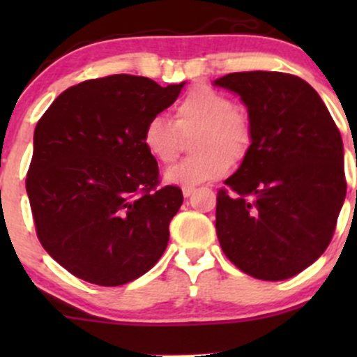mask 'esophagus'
<instances>
[{
    "instance_id": "34e87169",
    "label": "esophagus",
    "mask_w": 357,
    "mask_h": 357,
    "mask_svg": "<svg viewBox=\"0 0 357 357\" xmlns=\"http://www.w3.org/2000/svg\"><path fill=\"white\" fill-rule=\"evenodd\" d=\"M195 191H196V188L190 186V184H184V186H183V195L186 196V198H188V196H191Z\"/></svg>"
}]
</instances>
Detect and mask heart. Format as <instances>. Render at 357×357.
Listing matches in <instances>:
<instances>
[{
	"label": "heart",
	"mask_w": 357,
	"mask_h": 357,
	"mask_svg": "<svg viewBox=\"0 0 357 357\" xmlns=\"http://www.w3.org/2000/svg\"><path fill=\"white\" fill-rule=\"evenodd\" d=\"M199 132L192 139L195 155L171 167L166 179L176 184L210 183L230 171L231 161L245 158L252 144L248 114L235 105L230 96L210 87L196 85L176 105L174 122L155 116L147 121L142 142L155 161L173 165L183 149V136Z\"/></svg>",
	"instance_id": "1"
}]
</instances>
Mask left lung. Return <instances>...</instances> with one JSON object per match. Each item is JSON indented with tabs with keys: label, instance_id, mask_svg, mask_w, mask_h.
<instances>
[{
	"label": "left lung",
	"instance_id": "1",
	"mask_svg": "<svg viewBox=\"0 0 357 357\" xmlns=\"http://www.w3.org/2000/svg\"><path fill=\"white\" fill-rule=\"evenodd\" d=\"M215 85L248 109L252 144L216 196V235L247 275L285 280L329 247L346 198L342 137L319 93L284 72H235Z\"/></svg>",
	"mask_w": 357,
	"mask_h": 357
}]
</instances>
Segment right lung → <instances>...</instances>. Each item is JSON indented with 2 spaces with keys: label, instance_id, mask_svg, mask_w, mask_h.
Instances as JSON below:
<instances>
[{
  "label": "right lung",
  "instance_id": "obj_1",
  "mask_svg": "<svg viewBox=\"0 0 357 357\" xmlns=\"http://www.w3.org/2000/svg\"><path fill=\"white\" fill-rule=\"evenodd\" d=\"M183 85L127 73L85 80L61 92L36 124L26 173L36 236L72 275L124 285L165 253L183 191L159 186L142 132Z\"/></svg>",
  "mask_w": 357,
  "mask_h": 357
}]
</instances>
